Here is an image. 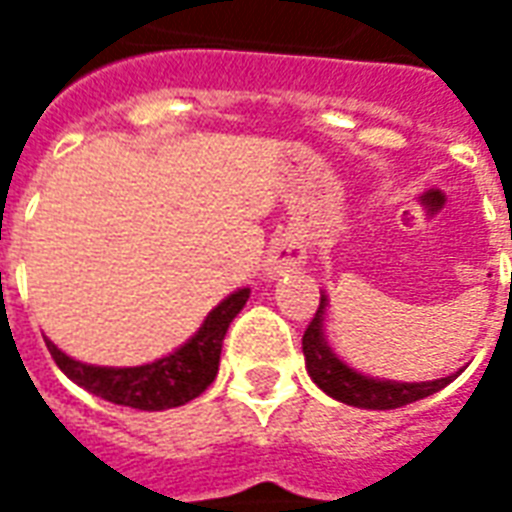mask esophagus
I'll use <instances>...</instances> for the list:
<instances>
[{"mask_svg":"<svg viewBox=\"0 0 512 512\" xmlns=\"http://www.w3.org/2000/svg\"><path fill=\"white\" fill-rule=\"evenodd\" d=\"M307 260V246L296 233H282L268 249V274H285L290 268H299Z\"/></svg>","mask_w":512,"mask_h":512,"instance_id":"obj_1","label":"esophagus"}]
</instances>
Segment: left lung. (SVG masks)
Instances as JSON below:
<instances>
[{
	"mask_svg": "<svg viewBox=\"0 0 512 512\" xmlns=\"http://www.w3.org/2000/svg\"><path fill=\"white\" fill-rule=\"evenodd\" d=\"M323 310H326V296H321V307L315 312V318L304 332L301 348H304V359H307V373L312 381L321 386L323 392L340 403L356 408H373V411H386V408H400L422 400V397L439 392L450 384L452 378H436V381H419V384H400V381H381V378H370L356 373L345 365L343 359H337L332 348L326 345L323 337Z\"/></svg>",
	"mask_w": 512,
	"mask_h": 512,
	"instance_id": "1",
	"label": "left lung"
}]
</instances>
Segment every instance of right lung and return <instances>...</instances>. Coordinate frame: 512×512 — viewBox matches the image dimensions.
<instances>
[{"mask_svg": "<svg viewBox=\"0 0 512 512\" xmlns=\"http://www.w3.org/2000/svg\"><path fill=\"white\" fill-rule=\"evenodd\" d=\"M249 299V288L235 290L233 296L211 310L200 326V332L189 343L180 345L175 354L156 359L150 365L139 367H95L76 362L65 356L57 345L46 340L51 359L57 362L73 384L87 392L104 397L117 406H131L139 411H164L189 403L200 397L219 373V356H222L224 334L238 312L244 310Z\"/></svg>", "mask_w": 512, "mask_h": 512, "instance_id": "obj_1", "label": "right lung"}]
</instances>
